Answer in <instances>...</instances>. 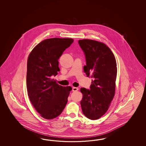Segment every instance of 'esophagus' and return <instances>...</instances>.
I'll return each mask as SVG.
<instances>
[{"mask_svg":"<svg viewBox=\"0 0 146 146\" xmlns=\"http://www.w3.org/2000/svg\"><path fill=\"white\" fill-rule=\"evenodd\" d=\"M78 90V88H76V87H73L72 88V91L73 92H76V91H77Z\"/></svg>","mask_w":146,"mask_h":146,"instance_id":"obj_1","label":"esophagus"}]
</instances>
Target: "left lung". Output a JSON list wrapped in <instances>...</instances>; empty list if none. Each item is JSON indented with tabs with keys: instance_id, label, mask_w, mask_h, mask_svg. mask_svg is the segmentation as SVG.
<instances>
[{
	"instance_id": "left-lung-1",
	"label": "left lung",
	"mask_w": 146,
	"mask_h": 146,
	"mask_svg": "<svg viewBox=\"0 0 146 146\" xmlns=\"http://www.w3.org/2000/svg\"><path fill=\"white\" fill-rule=\"evenodd\" d=\"M78 43L86 60L84 72L88 77L92 78L90 90L80 89L83 94L81 106L87 118L96 120L106 113L114 96L116 59L105 44L88 39L79 40Z\"/></svg>"
}]
</instances>
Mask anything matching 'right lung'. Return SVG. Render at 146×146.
<instances>
[{
	"mask_svg": "<svg viewBox=\"0 0 146 146\" xmlns=\"http://www.w3.org/2000/svg\"><path fill=\"white\" fill-rule=\"evenodd\" d=\"M73 42L72 38L45 40L34 47L28 57V96L36 111L47 119L59 116L68 102L72 87H62L51 77L60 72L58 60Z\"/></svg>",
	"mask_w": 146,
	"mask_h": 146,
	"instance_id": "right-lung-1",
	"label": "right lung"
}]
</instances>
